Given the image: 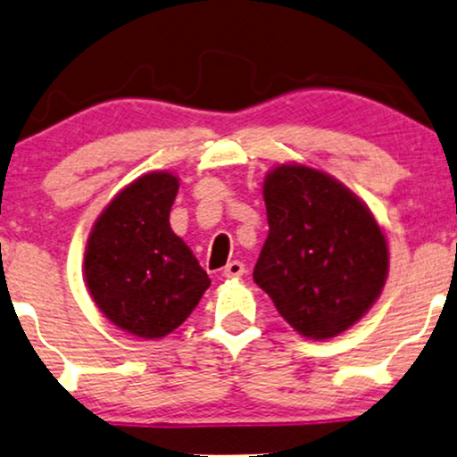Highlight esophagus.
I'll use <instances>...</instances> for the list:
<instances>
[{
	"instance_id": "34e87169",
	"label": "esophagus",
	"mask_w": 457,
	"mask_h": 457,
	"mask_svg": "<svg viewBox=\"0 0 457 457\" xmlns=\"http://www.w3.org/2000/svg\"><path fill=\"white\" fill-rule=\"evenodd\" d=\"M245 273V265L241 261H230L222 270L224 278H241Z\"/></svg>"
}]
</instances>
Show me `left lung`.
<instances>
[{"instance_id": "left-lung-1", "label": "left lung", "mask_w": 457, "mask_h": 457, "mask_svg": "<svg viewBox=\"0 0 457 457\" xmlns=\"http://www.w3.org/2000/svg\"><path fill=\"white\" fill-rule=\"evenodd\" d=\"M270 235L254 282L295 331L334 337L372 308L389 270L372 212L334 177L282 164L262 186Z\"/></svg>"}]
</instances>
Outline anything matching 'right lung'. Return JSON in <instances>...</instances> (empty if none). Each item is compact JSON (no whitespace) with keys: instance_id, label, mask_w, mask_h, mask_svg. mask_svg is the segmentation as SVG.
Returning a JSON list of instances; mask_svg holds the SVG:
<instances>
[{"instance_id":"obj_1","label":"right lung","mask_w":457,"mask_h":457,"mask_svg":"<svg viewBox=\"0 0 457 457\" xmlns=\"http://www.w3.org/2000/svg\"><path fill=\"white\" fill-rule=\"evenodd\" d=\"M177 190L170 173L138 177L102 212L85 248V282L100 312L145 340L175 331L212 284L170 230Z\"/></svg>"}]
</instances>
